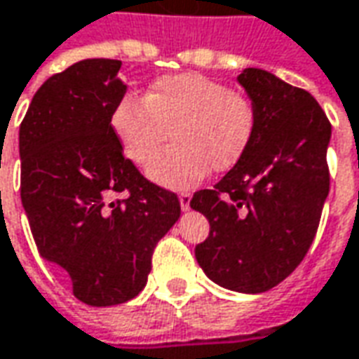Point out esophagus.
<instances>
[{"label": "esophagus", "mask_w": 359, "mask_h": 359, "mask_svg": "<svg viewBox=\"0 0 359 359\" xmlns=\"http://www.w3.org/2000/svg\"><path fill=\"white\" fill-rule=\"evenodd\" d=\"M179 200H180V210H182V212L190 210V200H192V194H190V192H180Z\"/></svg>", "instance_id": "1"}]
</instances>
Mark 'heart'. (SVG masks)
Returning <instances> with one entry per match:
<instances>
[{
  "label": "heart",
  "instance_id": "heart-1",
  "mask_svg": "<svg viewBox=\"0 0 359 359\" xmlns=\"http://www.w3.org/2000/svg\"><path fill=\"white\" fill-rule=\"evenodd\" d=\"M110 124L124 154L145 165L171 135L177 146L158 156L147 175L169 188L196 184L231 169L257 130V107L247 95L198 74L157 79L145 97L124 95Z\"/></svg>",
  "mask_w": 359,
  "mask_h": 359
}]
</instances>
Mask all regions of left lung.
Wrapping results in <instances>:
<instances>
[{"label":"left lung","instance_id":"left-lung-1","mask_svg":"<svg viewBox=\"0 0 359 359\" xmlns=\"http://www.w3.org/2000/svg\"><path fill=\"white\" fill-rule=\"evenodd\" d=\"M237 81L257 107L247 151L190 208L210 222L196 245L205 276L225 290L262 293L299 266L328 196L330 122L305 89L247 67Z\"/></svg>","mask_w":359,"mask_h":359}]
</instances>
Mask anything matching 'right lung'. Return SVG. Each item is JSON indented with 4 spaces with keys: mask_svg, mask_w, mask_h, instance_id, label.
<instances>
[{
    "mask_svg": "<svg viewBox=\"0 0 359 359\" xmlns=\"http://www.w3.org/2000/svg\"><path fill=\"white\" fill-rule=\"evenodd\" d=\"M120 66L93 57L52 75L19 128L21 202L40 257L93 307L144 290L155 245L180 217L177 194L144 179L112 130Z\"/></svg>",
    "mask_w": 359,
    "mask_h": 359,
    "instance_id": "right-lung-1",
    "label": "right lung"
}]
</instances>
